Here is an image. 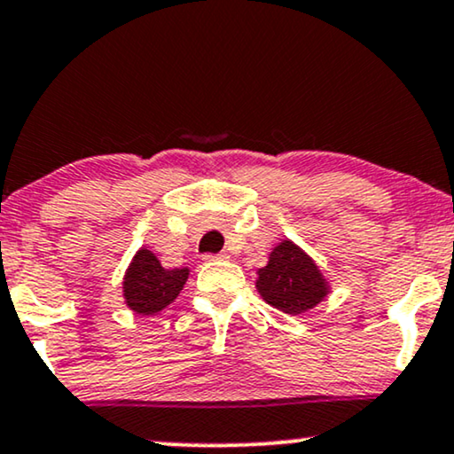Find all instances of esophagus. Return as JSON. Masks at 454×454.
Segmentation results:
<instances>
[{"label":"esophagus","instance_id":"esophagus-1","mask_svg":"<svg viewBox=\"0 0 454 454\" xmlns=\"http://www.w3.org/2000/svg\"><path fill=\"white\" fill-rule=\"evenodd\" d=\"M229 256L225 253H218V254H204V261H225Z\"/></svg>","mask_w":454,"mask_h":454}]
</instances>
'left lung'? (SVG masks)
<instances>
[{
    "instance_id": "8db88e82",
    "label": "left lung",
    "mask_w": 454,
    "mask_h": 454,
    "mask_svg": "<svg viewBox=\"0 0 454 454\" xmlns=\"http://www.w3.org/2000/svg\"><path fill=\"white\" fill-rule=\"evenodd\" d=\"M254 284L265 303L290 316L313 309L330 293L316 261L290 239H282L271 250L267 265L256 271Z\"/></svg>"
}]
</instances>
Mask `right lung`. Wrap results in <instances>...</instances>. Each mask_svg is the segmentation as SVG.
<instances>
[{
    "label": "right lung",
    "instance_id": "obj_1",
    "mask_svg": "<svg viewBox=\"0 0 454 454\" xmlns=\"http://www.w3.org/2000/svg\"><path fill=\"white\" fill-rule=\"evenodd\" d=\"M187 278L189 267L166 270L151 250L141 248L124 273V303L138 316H155L181 294Z\"/></svg>",
    "mask_w": 454,
    "mask_h": 454
}]
</instances>
